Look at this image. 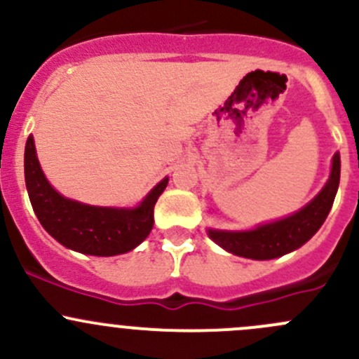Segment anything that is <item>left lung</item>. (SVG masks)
Segmentation results:
<instances>
[{"mask_svg":"<svg viewBox=\"0 0 359 359\" xmlns=\"http://www.w3.org/2000/svg\"><path fill=\"white\" fill-rule=\"evenodd\" d=\"M339 182L340 154L335 153L327 184L299 212L248 231L208 229V236L226 252L245 259L269 260L290 253L307 243L323 226L334 205Z\"/></svg>","mask_w":359,"mask_h":359,"instance_id":"left-lung-1","label":"left lung"}]
</instances>
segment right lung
Returning a JSON list of instances; mask_svg holds the SVG:
<instances>
[{"label": "right lung", "mask_w": 359, "mask_h": 359, "mask_svg": "<svg viewBox=\"0 0 359 359\" xmlns=\"http://www.w3.org/2000/svg\"><path fill=\"white\" fill-rule=\"evenodd\" d=\"M24 173L32 210L46 233L69 250L97 257L126 253L149 236L154 205L168 184V177H165L133 208L93 206L69 200L46 180L32 135L25 142Z\"/></svg>", "instance_id": "right-lung-1"}]
</instances>
